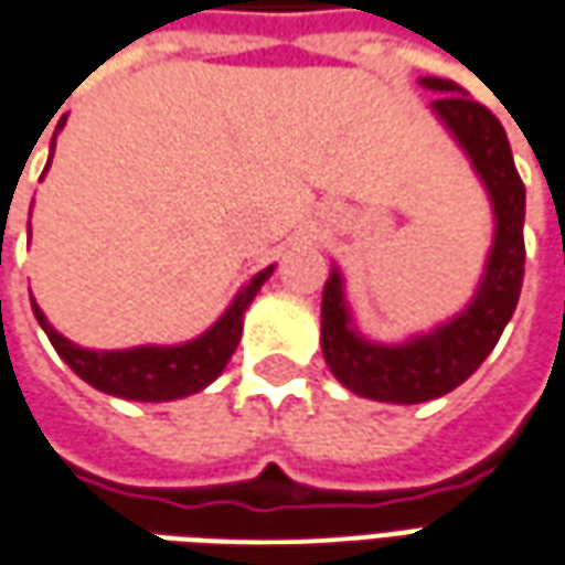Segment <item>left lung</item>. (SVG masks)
I'll list each match as a JSON object with an SVG mask.
<instances>
[{
	"label": "left lung",
	"instance_id": "8db88e82",
	"mask_svg": "<svg viewBox=\"0 0 565 565\" xmlns=\"http://www.w3.org/2000/svg\"><path fill=\"white\" fill-rule=\"evenodd\" d=\"M422 88L440 94L431 100V113L471 159L492 204L495 232L471 302L447 323L404 342H376L358 333L345 281L333 266L321 299L323 361L349 392L385 404H425L459 388L487 361L511 321L526 263V189L514 168L502 121L449 78L425 76Z\"/></svg>",
	"mask_w": 565,
	"mask_h": 565
}]
</instances>
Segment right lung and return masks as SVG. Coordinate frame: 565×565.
I'll use <instances>...</instances> for the list:
<instances>
[{
	"label": "right lung",
	"mask_w": 565,
	"mask_h": 565,
	"mask_svg": "<svg viewBox=\"0 0 565 565\" xmlns=\"http://www.w3.org/2000/svg\"><path fill=\"white\" fill-rule=\"evenodd\" d=\"M61 128L63 121L57 125V131ZM51 152H54V140H51ZM271 271H275V266L254 275L238 290V296L228 302V309L220 315V321L214 327H207L201 337L180 342V345H137V349L121 351L82 349L76 342L61 337L49 323L45 311L39 309L35 302L33 315L39 327L49 333L51 345L70 364V370L78 379H85L88 385H94L97 392L125 397V401L161 404V401H177V397H189V394L207 388L226 370L228 358H232V351L238 349V339H242L244 311L254 302L259 287L269 281Z\"/></svg>",
	"instance_id": "obj_1"
}]
</instances>
